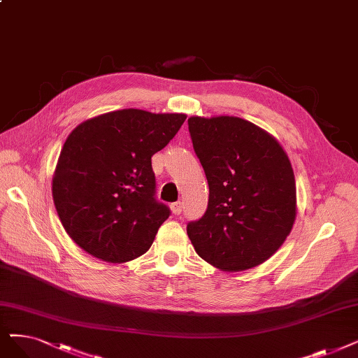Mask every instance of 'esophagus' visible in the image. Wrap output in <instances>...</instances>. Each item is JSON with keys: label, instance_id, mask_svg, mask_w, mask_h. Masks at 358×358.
<instances>
[{"label": "esophagus", "instance_id": "esophagus-1", "mask_svg": "<svg viewBox=\"0 0 358 358\" xmlns=\"http://www.w3.org/2000/svg\"><path fill=\"white\" fill-rule=\"evenodd\" d=\"M170 208H171V213H173L175 216H178V214L182 213V203H173L170 206Z\"/></svg>", "mask_w": 358, "mask_h": 358}]
</instances>
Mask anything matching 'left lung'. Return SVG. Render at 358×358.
<instances>
[{
    "mask_svg": "<svg viewBox=\"0 0 358 358\" xmlns=\"http://www.w3.org/2000/svg\"><path fill=\"white\" fill-rule=\"evenodd\" d=\"M189 134L208 182L204 216L188 224L196 254L223 271L264 263L291 234L296 187L279 141L235 116H191Z\"/></svg>",
    "mask_w": 358,
    "mask_h": 358,
    "instance_id": "obj_1",
    "label": "left lung"
}]
</instances>
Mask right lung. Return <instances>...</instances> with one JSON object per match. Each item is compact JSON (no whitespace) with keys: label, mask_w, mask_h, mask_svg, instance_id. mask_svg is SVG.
I'll return each mask as SVG.
<instances>
[{"label":"right lung","mask_w":358,"mask_h":358,"mask_svg":"<svg viewBox=\"0 0 358 358\" xmlns=\"http://www.w3.org/2000/svg\"><path fill=\"white\" fill-rule=\"evenodd\" d=\"M183 113L123 108L78 124L52 175V199L67 235L108 263L145 254L169 208L155 201L151 157L183 124Z\"/></svg>","instance_id":"1"}]
</instances>
